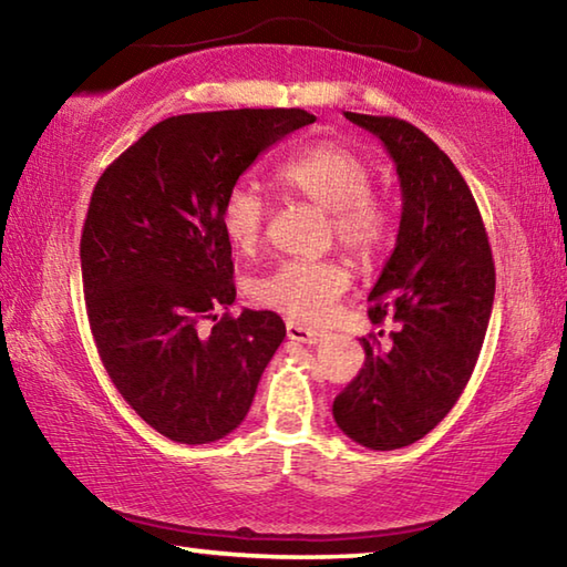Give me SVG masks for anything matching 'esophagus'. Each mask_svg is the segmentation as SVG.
<instances>
[{"instance_id":"1","label":"esophagus","mask_w":567,"mask_h":567,"mask_svg":"<svg viewBox=\"0 0 567 567\" xmlns=\"http://www.w3.org/2000/svg\"><path fill=\"white\" fill-rule=\"evenodd\" d=\"M287 338L292 342H305V344H318L322 340V332L315 328H307L295 320H287Z\"/></svg>"}]
</instances>
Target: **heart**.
I'll return each instance as SVG.
<instances>
[{
    "mask_svg": "<svg viewBox=\"0 0 567 567\" xmlns=\"http://www.w3.org/2000/svg\"><path fill=\"white\" fill-rule=\"evenodd\" d=\"M290 195L330 213L332 235L360 260H372L390 239L388 207L372 192V169L340 142H318L275 172ZM267 207L252 187L235 185L219 207V227L237 252H255L265 237ZM350 287V270L338 260H285L252 285L255 300L295 322L328 320Z\"/></svg>",
    "mask_w": 567,
    "mask_h": 567,
    "instance_id": "1",
    "label": "heart"
}]
</instances>
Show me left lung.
<instances>
[{"instance_id": "obj_1", "label": "left lung", "mask_w": 567, "mask_h": 567, "mask_svg": "<svg viewBox=\"0 0 567 567\" xmlns=\"http://www.w3.org/2000/svg\"><path fill=\"white\" fill-rule=\"evenodd\" d=\"M382 140L398 167V243L370 292V320L398 330L390 348L362 338L364 364L332 402L344 435L370 450L425 437L473 375L495 297V262L473 192L415 124L344 112ZM382 338V332H380Z\"/></svg>"}]
</instances>
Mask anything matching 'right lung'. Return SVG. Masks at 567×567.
Instances as JSON below:
<instances>
[{"mask_svg": "<svg viewBox=\"0 0 567 567\" xmlns=\"http://www.w3.org/2000/svg\"><path fill=\"white\" fill-rule=\"evenodd\" d=\"M312 122L282 107L177 114L94 185L80 243L92 338L127 405L175 443L233 433L285 340L280 315L227 312L237 292L219 207L257 155Z\"/></svg>", "mask_w": 567, "mask_h": 567, "instance_id": "1", "label": "right lung"}]
</instances>
